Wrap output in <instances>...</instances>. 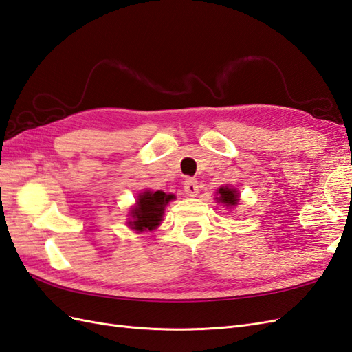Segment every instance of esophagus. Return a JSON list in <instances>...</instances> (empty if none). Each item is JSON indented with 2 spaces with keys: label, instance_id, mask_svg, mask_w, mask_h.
<instances>
[{
  "label": "esophagus",
  "instance_id": "34e87169",
  "mask_svg": "<svg viewBox=\"0 0 352 352\" xmlns=\"http://www.w3.org/2000/svg\"><path fill=\"white\" fill-rule=\"evenodd\" d=\"M184 190H185V194H188L190 197H195L197 194H199V182H197V179H194V177L185 179Z\"/></svg>",
  "mask_w": 352,
  "mask_h": 352
}]
</instances>
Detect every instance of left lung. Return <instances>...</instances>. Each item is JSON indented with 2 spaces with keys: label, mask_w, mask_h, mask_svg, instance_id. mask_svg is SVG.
Returning a JSON list of instances; mask_svg holds the SVG:
<instances>
[{
  "label": "left lung",
  "mask_w": 352,
  "mask_h": 352,
  "mask_svg": "<svg viewBox=\"0 0 352 352\" xmlns=\"http://www.w3.org/2000/svg\"><path fill=\"white\" fill-rule=\"evenodd\" d=\"M217 194H218L217 201L227 206V208H233V206H237L239 203V192L234 190V188L221 186Z\"/></svg>",
  "instance_id": "1"
}]
</instances>
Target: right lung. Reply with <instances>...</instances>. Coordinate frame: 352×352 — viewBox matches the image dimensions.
Wrapping results in <instances>:
<instances>
[{
    "label": "right lung",
    "instance_id": "obj_1",
    "mask_svg": "<svg viewBox=\"0 0 352 352\" xmlns=\"http://www.w3.org/2000/svg\"><path fill=\"white\" fill-rule=\"evenodd\" d=\"M175 199L173 194H166L162 191H144L139 195L135 206L130 210L131 219L128 222L135 231H152L155 230L162 221L166 206Z\"/></svg>",
    "mask_w": 352,
    "mask_h": 352
}]
</instances>
